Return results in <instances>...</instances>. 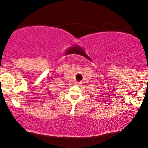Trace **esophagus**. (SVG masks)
<instances>
[{"label": "esophagus", "instance_id": "esophagus-1", "mask_svg": "<svg viewBox=\"0 0 148 148\" xmlns=\"http://www.w3.org/2000/svg\"><path fill=\"white\" fill-rule=\"evenodd\" d=\"M79 84H80V82H75V83H74L75 86H79Z\"/></svg>", "mask_w": 148, "mask_h": 148}]
</instances>
